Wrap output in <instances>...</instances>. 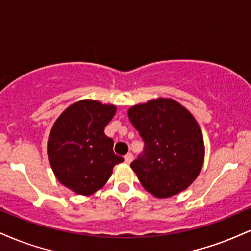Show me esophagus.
Here are the masks:
<instances>
[{"label":"esophagus","instance_id":"esophagus-1","mask_svg":"<svg viewBox=\"0 0 251 251\" xmlns=\"http://www.w3.org/2000/svg\"><path fill=\"white\" fill-rule=\"evenodd\" d=\"M132 159H134V156H132L131 153H128L125 156V162L126 164H130L132 162Z\"/></svg>","mask_w":251,"mask_h":251}]
</instances>
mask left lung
<instances>
[{
	"instance_id": "left-lung-1",
	"label": "left lung",
	"mask_w": 251,
	"mask_h": 251,
	"mask_svg": "<svg viewBox=\"0 0 251 251\" xmlns=\"http://www.w3.org/2000/svg\"><path fill=\"white\" fill-rule=\"evenodd\" d=\"M128 116L144 141L143 154L130 165L142 186L159 199L186 190L205 159L202 132L193 115L179 102L158 98L129 108Z\"/></svg>"
}]
</instances>
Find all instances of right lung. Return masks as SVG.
I'll return each mask as SVG.
<instances>
[{
  "instance_id": "right-lung-1",
  "label": "right lung",
  "mask_w": 251,
  "mask_h": 251,
  "mask_svg": "<svg viewBox=\"0 0 251 251\" xmlns=\"http://www.w3.org/2000/svg\"><path fill=\"white\" fill-rule=\"evenodd\" d=\"M116 113L114 104L81 100L67 107L52 126L48 141L49 162L60 184L80 196L104 186L122 157L104 128Z\"/></svg>"
}]
</instances>
